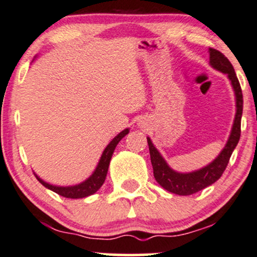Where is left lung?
<instances>
[{
  "instance_id": "left-lung-1",
  "label": "left lung",
  "mask_w": 257,
  "mask_h": 257,
  "mask_svg": "<svg viewBox=\"0 0 257 257\" xmlns=\"http://www.w3.org/2000/svg\"><path fill=\"white\" fill-rule=\"evenodd\" d=\"M210 53V65L213 69L220 71V72L228 74L229 80L231 82L232 89L235 91L236 96V115L233 119L231 133H230L229 140L225 147L219 153V155L207 166L200 168V170L190 172V173H179L168 166L165 159L161 157L157 148L153 145L152 140L147 138L149 153H151V161L153 166V173H154L155 180L159 185H161L168 192L179 196H190L203 190L222 177L223 172L228 166L230 157H231L233 149L236 148L241 136V118L243 111V96L241 85L233 70V66L230 63L228 58L220 53L215 48H209Z\"/></svg>"
}]
</instances>
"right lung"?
I'll list each match as a JSON object with an SVG mask.
<instances>
[{
    "label": "right lung",
    "instance_id": "obj_1",
    "mask_svg": "<svg viewBox=\"0 0 257 257\" xmlns=\"http://www.w3.org/2000/svg\"><path fill=\"white\" fill-rule=\"evenodd\" d=\"M128 133L129 129H124V131H122L117 136H115V138L112 139V141L106 146L104 152H103L96 170L93 171V173L91 174L85 181H83V183L73 185V186H56V185H51L46 183V181L40 179L38 175H35V177H37V179L40 181L45 187H47L48 190L53 191V192H56L59 194V196H63L65 198L78 199V198H85L87 196H91V194L96 193L100 188V186H102L103 183H104L113 151H115L118 142L121 141Z\"/></svg>",
    "mask_w": 257,
    "mask_h": 257
}]
</instances>
